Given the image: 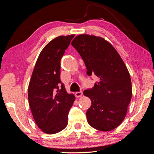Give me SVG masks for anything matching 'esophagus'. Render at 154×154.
Here are the masks:
<instances>
[{
	"label": "esophagus",
	"instance_id": "esophagus-1",
	"mask_svg": "<svg viewBox=\"0 0 154 154\" xmlns=\"http://www.w3.org/2000/svg\"><path fill=\"white\" fill-rule=\"evenodd\" d=\"M75 95H76V96L77 97H82V95H83V92H82V91H80V92H76V94H75Z\"/></svg>",
	"mask_w": 154,
	"mask_h": 154
}]
</instances>
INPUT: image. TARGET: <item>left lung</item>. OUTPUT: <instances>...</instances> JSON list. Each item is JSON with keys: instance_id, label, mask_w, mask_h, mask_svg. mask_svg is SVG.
Returning a JSON list of instances; mask_svg holds the SVG:
<instances>
[{"instance_id": "left-lung-1", "label": "left lung", "mask_w": 154, "mask_h": 154, "mask_svg": "<svg viewBox=\"0 0 154 154\" xmlns=\"http://www.w3.org/2000/svg\"><path fill=\"white\" fill-rule=\"evenodd\" d=\"M84 62L88 76L99 79L94 87L83 91L91 105L87 122L100 131H110L123 122L132 98V82L127 66L112 45L103 38L87 34L71 42Z\"/></svg>"}]
</instances>
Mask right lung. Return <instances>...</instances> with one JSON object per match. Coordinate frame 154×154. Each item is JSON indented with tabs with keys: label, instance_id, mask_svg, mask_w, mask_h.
<instances>
[{
	"label": "right lung",
	"instance_id": "obj_1",
	"mask_svg": "<svg viewBox=\"0 0 154 154\" xmlns=\"http://www.w3.org/2000/svg\"><path fill=\"white\" fill-rule=\"evenodd\" d=\"M74 35L60 36L40 52L28 87L30 109L38 127L54 134L67 125L68 114L75 96L68 94L60 80V61Z\"/></svg>",
	"mask_w": 154,
	"mask_h": 154
}]
</instances>
